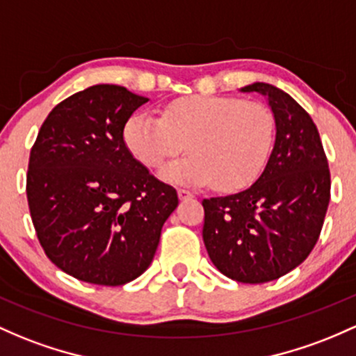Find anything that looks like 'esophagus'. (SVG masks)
<instances>
[{"label":"esophagus","instance_id":"obj_1","mask_svg":"<svg viewBox=\"0 0 356 356\" xmlns=\"http://www.w3.org/2000/svg\"><path fill=\"white\" fill-rule=\"evenodd\" d=\"M177 196L181 201H187V199H193V193H189V191H186V189H179Z\"/></svg>","mask_w":356,"mask_h":356}]
</instances>
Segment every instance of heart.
<instances>
[{
    "instance_id": "obj_1",
    "label": "heart",
    "mask_w": 356,
    "mask_h": 356,
    "mask_svg": "<svg viewBox=\"0 0 356 356\" xmlns=\"http://www.w3.org/2000/svg\"><path fill=\"white\" fill-rule=\"evenodd\" d=\"M123 138L147 169H159L175 155L191 150L162 170L175 184L222 191L243 189L264 170L273 143V118L267 106L229 96H189L163 108L162 116L136 111L127 120Z\"/></svg>"
}]
</instances>
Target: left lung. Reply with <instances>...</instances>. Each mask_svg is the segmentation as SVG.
Returning <instances> with one entry per match:
<instances>
[{
  "label": "left lung",
  "mask_w": 356,
  "mask_h": 356,
  "mask_svg": "<svg viewBox=\"0 0 356 356\" xmlns=\"http://www.w3.org/2000/svg\"><path fill=\"white\" fill-rule=\"evenodd\" d=\"M275 120V142L257 182L241 193L202 201V240L214 267L243 284L279 279L314 248L330 204L327 159L314 121L275 86L253 83Z\"/></svg>",
  "instance_id": "8db88e82"
}]
</instances>
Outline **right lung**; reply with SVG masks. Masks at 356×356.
Returning a JSON list of instances; mask_svg holds the SVG:
<instances>
[{"mask_svg":"<svg viewBox=\"0 0 356 356\" xmlns=\"http://www.w3.org/2000/svg\"><path fill=\"white\" fill-rule=\"evenodd\" d=\"M147 97L97 84L49 113L32 152L26 197L38 241L62 272L123 286L147 270L175 189L128 150L123 128Z\"/></svg>","mask_w":356,"mask_h":356,"instance_id":"right-lung-1","label":"right lung"}]
</instances>
